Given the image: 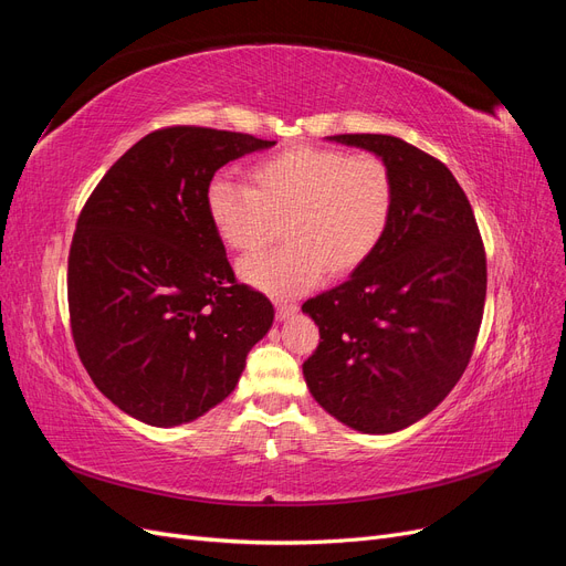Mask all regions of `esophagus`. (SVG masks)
I'll use <instances>...</instances> for the list:
<instances>
[{
	"label": "esophagus",
	"mask_w": 566,
	"mask_h": 566,
	"mask_svg": "<svg viewBox=\"0 0 566 566\" xmlns=\"http://www.w3.org/2000/svg\"><path fill=\"white\" fill-rule=\"evenodd\" d=\"M297 312V304L295 302H287V300H279L276 302V316L279 318H287V316H293Z\"/></svg>",
	"instance_id": "obj_1"
}]
</instances>
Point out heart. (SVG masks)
Listing matches in <instances>:
<instances>
[{
  "mask_svg": "<svg viewBox=\"0 0 566 566\" xmlns=\"http://www.w3.org/2000/svg\"><path fill=\"white\" fill-rule=\"evenodd\" d=\"M248 186L217 177L208 214L231 250L250 254L281 233L285 243L241 264L243 279L271 295H300L323 273L361 269L385 241L394 214V177L375 153L297 144L256 160Z\"/></svg>",
  "mask_w": 566,
  "mask_h": 566,
  "instance_id": "1",
  "label": "heart"
}]
</instances>
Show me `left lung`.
Here are the masks:
<instances>
[{
  "label": "left lung",
  "instance_id": "8db88e82",
  "mask_svg": "<svg viewBox=\"0 0 566 566\" xmlns=\"http://www.w3.org/2000/svg\"><path fill=\"white\" fill-rule=\"evenodd\" d=\"M394 177L380 248L342 285L302 304L321 333L302 364L312 397L358 432L403 430L465 373L484 316L486 250L451 169L387 134H335Z\"/></svg>",
  "mask_w": 566,
  "mask_h": 566
}]
</instances>
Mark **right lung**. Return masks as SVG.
<instances>
[{
    "mask_svg": "<svg viewBox=\"0 0 566 566\" xmlns=\"http://www.w3.org/2000/svg\"><path fill=\"white\" fill-rule=\"evenodd\" d=\"M243 132L146 134L96 184L67 254V312L82 366L132 418L172 427L233 391L273 321L238 283L208 214L221 165L269 148Z\"/></svg>",
    "mask_w": 566,
    "mask_h": 566,
    "instance_id": "right-lung-1",
    "label": "right lung"
}]
</instances>
